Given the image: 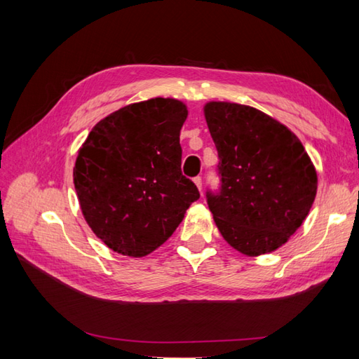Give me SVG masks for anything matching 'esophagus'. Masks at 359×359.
<instances>
[{"mask_svg":"<svg viewBox=\"0 0 359 359\" xmlns=\"http://www.w3.org/2000/svg\"><path fill=\"white\" fill-rule=\"evenodd\" d=\"M194 184L197 185V188L202 189V177H201V175H197V177H194Z\"/></svg>","mask_w":359,"mask_h":359,"instance_id":"1","label":"esophagus"}]
</instances>
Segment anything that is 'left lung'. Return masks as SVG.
I'll use <instances>...</instances> for the list:
<instances>
[{"label": "left lung", "mask_w": 359, "mask_h": 359, "mask_svg": "<svg viewBox=\"0 0 359 359\" xmlns=\"http://www.w3.org/2000/svg\"><path fill=\"white\" fill-rule=\"evenodd\" d=\"M205 118L219 157L220 184L207 189L219 231L243 255L270 253L313 205V163L290 129L251 106L211 102Z\"/></svg>", "instance_id": "8db88e82"}]
</instances>
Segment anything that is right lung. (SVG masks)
Returning <instances> with one entry per match:
<instances>
[{"mask_svg":"<svg viewBox=\"0 0 359 359\" xmlns=\"http://www.w3.org/2000/svg\"><path fill=\"white\" fill-rule=\"evenodd\" d=\"M187 116L174 98L129 104L98 121L80 148L74 185L83 216L117 253L149 255L201 197L180 168Z\"/></svg>","mask_w":359,"mask_h":359,"instance_id":"right-lung-1","label":"right lung"}]
</instances>
